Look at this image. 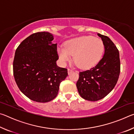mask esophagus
Returning <instances> with one entry per match:
<instances>
[{
    "label": "esophagus",
    "instance_id": "1",
    "mask_svg": "<svg viewBox=\"0 0 134 134\" xmlns=\"http://www.w3.org/2000/svg\"><path fill=\"white\" fill-rule=\"evenodd\" d=\"M72 72H73V70L70 69H68V73H69V74H71Z\"/></svg>",
    "mask_w": 134,
    "mask_h": 134
}]
</instances>
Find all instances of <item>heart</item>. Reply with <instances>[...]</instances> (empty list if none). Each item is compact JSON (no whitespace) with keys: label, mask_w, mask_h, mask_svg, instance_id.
Instances as JSON below:
<instances>
[{"label":"heart","mask_w":134,"mask_h":134,"mask_svg":"<svg viewBox=\"0 0 134 134\" xmlns=\"http://www.w3.org/2000/svg\"><path fill=\"white\" fill-rule=\"evenodd\" d=\"M105 45L102 41L92 36H81L70 40L65 47L57 48L59 58L63 64L71 59L80 69H89L98 64L102 58Z\"/></svg>","instance_id":"1"}]
</instances>
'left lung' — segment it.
I'll return each instance as SVG.
<instances>
[{
  "mask_svg": "<svg viewBox=\"0 0 134 134\" xmlns=\"http://www.w3.org/2000/svg\"><path fill=\"white\" fill-rule=\"evenodd\" d=\"M105 45V54L96 66L79 72L76 86L82 98L89 101L103 99L112 91L121 70L119 53L116 45L107 36L97 34Z\"/></svg>",
  "mask_w": 134,
  "mask_h": 134,
  "instance_id": "1",
  "label": "left lung"
}]
</instances>
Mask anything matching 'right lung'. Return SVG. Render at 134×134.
<instances>
[{"instance_id": "1", "label": "right lung", "mask_w": 134, "mask_h": 134, "mask_svg": "<svg viewBox=\"0 0 134 134\" xmlns=\"http://www.w3.org/2000/svg\"><path fill=\"white\" fill-rule=\"evenodd\" d=\"M53 36L47 32L34 33L16 49L13 76L19 90L37 102L55 98L60 83L68 76L67 69L57 65L59 57Z\"/></svg>"}]
</instances>
